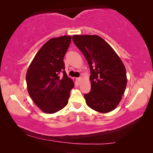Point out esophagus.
Masks as SVG:
<instances>
[{"instance_id":"1","label":"esophagus","mask_w":153,"mask_h":153,"mask_svg":"<svg viewBox=\"0 0 153 153\" xmlns=\"http://www.w3.org/2000/svg\"><path fill=\"white\" fill-rule=\"evenodd\" d=\"M76 79H77V81H78V83H80V82L81 81V79H81V77H79V78H77Z\"/></svg>"}]
</instances>
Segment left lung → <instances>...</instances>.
<instances>
[{"mask_svg": "<svg viewBox=\"0 0 153 153\" xmlns=\"http://www.w3.org/2000/svg\"><path fill=\"white\" fill-rule=\"evenodd\" d=\"M72 39L86 58L91 70V92L84 95L87 105L103 114L114 110L127 86L123 61L114 49L97 35H74Z\"/></svg>", "mask_w": 153, "mask_h": 153, "instance_id": "left-lung-1", "label": "left lung"}]
</instances>
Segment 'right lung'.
Here are the masks:
<instances>
[{
  "instance_id": "1",
  "label": "right lung",
  "mask_w": 153,
  "mask_h": 153,
  "mask_svg": "<svg viewBox=\"0 0 153 153\" xmlns=\"http://www.w3.org/2000/svg\"><path fill=\"white\" fill-rule=\"evenodd\" d=\"M70 35L53 37L37 51L26 73L27 90L33 101L47 114H54L68 103L74 81L65 71L63 58Z\"/></svg>"
}]
</instances>
